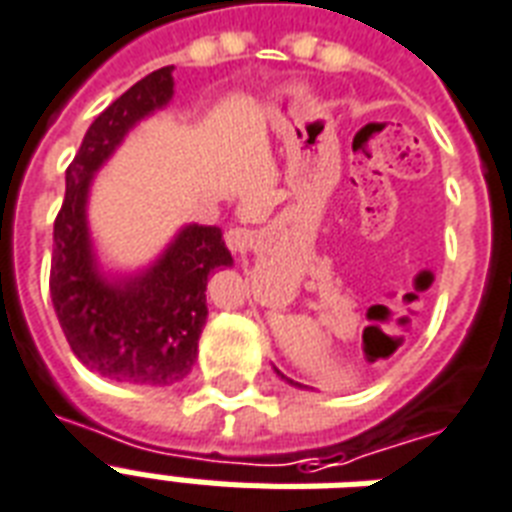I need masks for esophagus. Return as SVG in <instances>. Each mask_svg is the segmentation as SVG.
Listing matches in <instances>:
<instances>
[{
	"label": "esophagus",
	"instance_id": "1",
	"mask_svg": "<svg viewBox=\"0 0 512 512\" xmlns=\"http://www.w3.org/2000/svg\"><path fill=\"white\" fill-rule=\"evenodd\" d=\"M225 241H228V247L233 249V252H247V249H252V244H255V239H252V230L247 228H230Z\"/></svg>",
	"mask_w": 512,
	"mask_h": 512
}]
</instances>
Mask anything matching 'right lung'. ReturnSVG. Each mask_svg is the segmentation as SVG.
Instances as JSON below:
<instances>
[{
    "label": "right lung",
    "mask_w": 512,
    "mask_h": 512,
    "mask_svg": "<svg viewBox=\"0 0 512 512\" xmlns=\"http://www.w3.org/2000/svg\"><path fill=\"white\" fill-rule=\"evenodd\" d=\"M171 69L147 74L93 120L66 169L64 204L53 222L50 298L66 341L85 368L131 384H174L190 373L209 314V273L233 263L217 225H187L158 265L128 282H104L93 265L85 228L93 171L136 120L171 99Z\"/></svg>",
    "instance_id": "add662e5"
}]
</instances>
